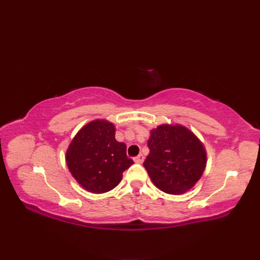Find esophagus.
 I'll return each instance as SVG.
<instances>
[{"instance_id":"1","label":"esophagus","mask_w":260,"mask_h":260,"mask_svg":"<svg viewBox=\"0 0 260 260\" xmlns=\"http://www.w3.org/2000/svg\"><path fill=\"white\" fill-rule=\"evenodd\" d=\"M143 161H144V156H143L142 154H140V155H137L136 157H134V162L135 163L141 164V163H143Z\"/></svg>"}]
</instances>
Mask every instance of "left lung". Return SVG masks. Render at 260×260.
<instances>
[{
  "instance_id": "left-lung-1",
  "label": "left lung",
  "mask_w": 260,
  "mask_h": 260,
  "mask_svg": "<svg viewBox=\"0 0 260 260\" xmlns=\"http://www.w3.org/2000/svg\"><path fill=\"white\" fill-rule=\"evenodd\" d=\"M150 154L143 163L156 187L169 194H183L194 186L206 169L201 141L182 125L163 124L151 131Z\"/></svg>"
}]
</instances>
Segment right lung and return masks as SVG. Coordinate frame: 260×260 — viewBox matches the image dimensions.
Returning a JSON list of instances; mask_svg holds the SVG:
<instances>
[{"label": "right lung", "mask_w": 260, "mask_h": 260, "mask_svg": "<svg viewBox=\"0 0 260 260\" xmlns=\"http://www.w3.org/2000/svg\"><path fill=\"white\" fill-rule=\"evenodd\" d=\"M66 162L77 182L92 193L113 190L134 164L126 155V145L116 141L114 124L104 119L90 121L76 134Z\"/></svg>", "instance_id": "add662e5"}]
</instances>
